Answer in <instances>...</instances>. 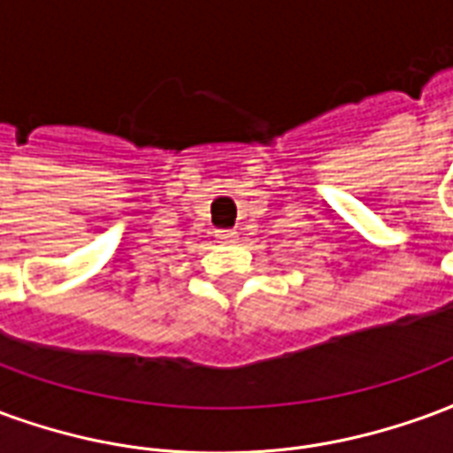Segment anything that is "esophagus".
Returning a JSON list of instances; mask_svg holds the SVG:
<instances>
[{
	"mask_svg": "<svg viewBox=\"0 0 453 453\" xmlns=\"http://www.w3.org/2000/svg\"><path fill=\"white\" fill-rule=\"evenodd\" d=\"M218 242H223V245H233L237 242V233L235 230H218Z\"/></svg>",
	"mask_w": 453,
	"mask_h": 453,
	"instance_id": "1",
	"label": "esophagus"
}]
</instances>
